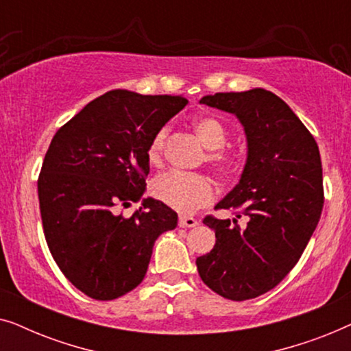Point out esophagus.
<instances>
[{
    "mask_svg": "<svg viewBox=\"0 0 351 351\" xmlns=\"http://www.w3.org/2000/svg\"><path fill=\"white\" fill-rule=\"evenodd\" d=\"M198 225V220L193 217H186V215H180L179 217V227L182 228H191Z\"/></svg>",
    "mask_w": 351,
    "mask_h": 351,
    "instance_id": "esophagus-1",
    "label": "esophagus"
}]
</instances>
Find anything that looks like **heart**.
Returning a JSON list of instances; mask_svg holds the SVG:
<instances>
[{
	"label": "heart",
	"mask_w": 351,
	"mask_h": 351,
	"mask_svg": "<svg viewBox=\"0 0 351 351\" xmlns=\"http://www.w3.org/2000/svg\"><path fill=\"white\" fill-rule=\"evenodd\" d=\"M193 128L204 145L209 150H213L209 153L210 162H214L215 166L227 172H234L241 167V156L222 150L227 143V131L219 119L204 114V117L195 119ZM167 132H169V129L161 128L148 143L147 158L152 165H161ZM153 195L169 208L189 214L209 204L214 199L215 185L208 176L171 171L153 182Z\"/></svg>",
	"instance_id": "obj_1"
}]
</instances>
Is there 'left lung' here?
I'll list each match as a JSON object with an SVG mask.
<instances>
[{
    "label": "left lung",
    "instance_id": "8db88e82",
    "mask_svg": "<svg viewBox=\"0 0 351 351\" xmlns=\"http://www.w3.org/2000/svg\"><path fill=\"white\" fill-rule=\"evenodd\" d=\"M201 104L233 113L247 138L238 185L215 206L237 219L204 217L213 251L196 258L201 280L219 295L247 300L265 294L299 262L324 204L318 143L285 100L256 88L204 95ZM245 223L239 226L237 219Z\"/></svg>",
    "mask_w": 351,
    "mask_h": 351
}]
</instances>
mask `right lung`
Listing matches in <instances>:
<instances>
[{
    "label": "right lung",
    "mask_w": 351,
    "mask_h": 351,
    "mask_svg": "<svg viewBox=\"0 0 351 351\" xmlns=\"http://www.w3.org/2000/svg\"><path fill=\"white\" fill-rule=\"evenodd\" d=\"M189 100L114 89L94 99L56 132L43 161L38 198L47 247L76 289L95 300L118 299L141 285L156 238L177 214L145 198L131 217L150 172L153 136Z\"/></svg>",
    "instance_id": "add662e5"
}]
</instances>
